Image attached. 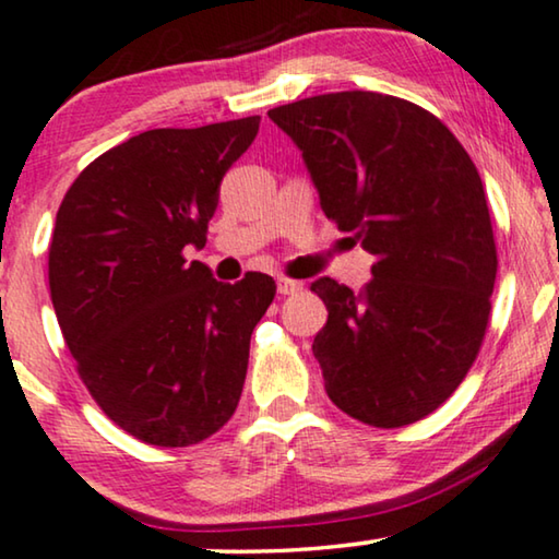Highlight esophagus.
I'll list each match as a JSON object with an SVG mask.
<instances>
[{"mask_svg": "<svg viewBox=\"0 0 559 559\" xmlns=\"http://www.w3.org/2000/svg\"><path fill=\"white\" fill-rule=\"evenodd\" d=\"M276 286H278V294H281V296H294V294H298V290L304 288V283L281 276V278L276 281Z\"/></svg>", "mask_w": 559, "mask_h": 559, "instance_id": "1", "label": "esophagus"}]
</instances>
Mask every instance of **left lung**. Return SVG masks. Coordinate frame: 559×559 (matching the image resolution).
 Returning a JSON list of instances; mask_svg holds the SVG:
<instances>
[{
    "mask_svg": "<svg viewBox=\"0 0 559 559\" xmlns=\"http://www.w3.org/2000/svg\"><path fill=\"white\" fill-rule=\"evenodd\" d=\"M321 210L374 255L355 290L311 283L329 319L313 340L326 395L355 420L400 428L443 405L489 324L497 246L481 177L426 108L372 91L278 106Z\"/></svg>",
    "mask_w": 559,
    "mask_h": 559,
    "instance_id": "1",
    "label": "left lung"
}]
</instances>
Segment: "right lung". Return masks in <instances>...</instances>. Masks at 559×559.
Listing matches in <instances>:
<instances>
[{
	"label": "right lung",
	"mask_w": 559,
	"mask_h": 559,
	"mask_svg": "<svg viewBox=\"0 0 559 559\" xmlns=\"http://www.w3.org/2000/svg\"><path fill=\"white\" fill-rule=\"evenodd\" d=\"M261 116L152 129L108 148L55 217L50 296L78 374L126 433L182 448L217 433L238 407L250 334L276 283L212 278L204 248L225 171Z\"/></svg>",
	"instance_id": "obj_1"
}]
</instances>
